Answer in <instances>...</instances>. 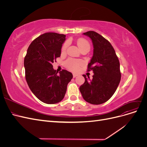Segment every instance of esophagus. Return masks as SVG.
I'll return each instance as SVG.
<instances>
[{
	"label": "esophagus",
	"instance_id": "1",
	"mask_svg": "<svg viewBox=\"0 0 147 147\" xmlns=\"http://www.w3.org/2000/svg\"><path fill=\"white\" fill-rule=\"evenodd\" d=\"M77 76V74H73V77L75 78Z\"/></svg>",
	"mask_w": 147,
	"mask_h": 147
}]
</instances>
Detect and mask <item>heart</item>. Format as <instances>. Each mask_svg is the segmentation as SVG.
<instances>
[{
	"label": "heart",
	"instance_id": "obj_1",
	"mask_svg": "<svg viewBox=\"0 0 147 147\" xmlns=\"http://www.w3.org/2000/svg\"><path fill=\"white\" fill-rule=\"evenodd\" d=\"M77 45L80 50L83 48H90V43H89V42L84 39H79L77 41ZM67 46H68V43L65 42L63 45V48H62V51L65 52L67 48ZM65 65L67 67H68L70 69H71L73 71H77L80 69V67L82 65L83 63L82 61H80V60L69 59L68 60H67L65 61Z\"/></svg>",
	"mask_w": 147,
	"mask_h": 147
}]
</instances>
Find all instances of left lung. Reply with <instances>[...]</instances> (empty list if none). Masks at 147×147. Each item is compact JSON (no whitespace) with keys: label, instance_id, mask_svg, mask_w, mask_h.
Listing matches in <instances>:
<instances>
[{"label":"left lung","instance_id":"1","mask_svg":"<svg viewBox=\"0 0 147 147\" xmlns=\"http://www.w3.org/2000/svg\"><path fill=\"white\" fill-rule=\"evenodd\" d=\"M92 42L93 56L88 65L87 71L92 70V79L86 78L80 86L84 100L91 104H103L111 98L121 80L119 62L111 43L94 31L83 33Z\"/></svg>","mask_w":147,"mask_h":147}]
</instances>
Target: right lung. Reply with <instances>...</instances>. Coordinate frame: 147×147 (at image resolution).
Instances as JSON below:
<instances>
[{
  "label": "right lung",
  "mask_w": 147,
  "mask_h": 147,
  "mask_svg": "<svg viewBox=\"0 0 147 147\" xmlns=\"http://www.w3.org/2000/svg\"><path fill=\"white\" fill-rule=\"evenodd\" d=\"M65 35L45 33L29 45L24 57L25 77L30 90L37 98L48 104L63 99L72 74L66 70L58 73L52 64L61 56Z\"/></svg>",
  "instance_id": "1"
}]
</instances>
